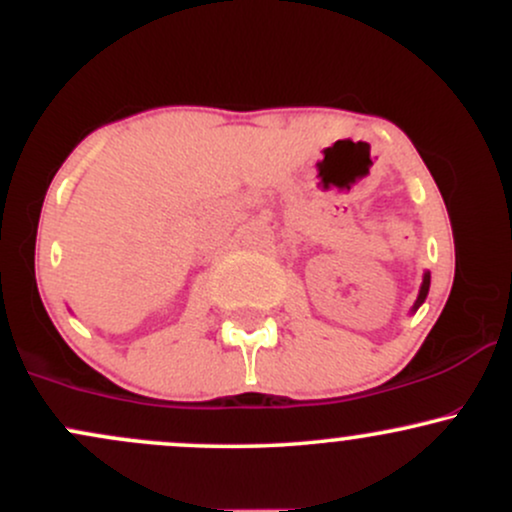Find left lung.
Here are the masks:
<instances>
[{"mask_svg": "<svg viewBox=\"0 0 512 512\" xmlns=\"http://www.w3.org/2000/svg\"><path fill=\"white\" fill-rule=\"evenodd\" d=\"M428 286H431V274H426V276H424V284H421L419 298H416V305H414V308H419V305L426 301V296H428Z\"/></svg>", "mask_w": 512, "mask_h": 512, "instance_id": "1", "label": "left lung"}]
</instances>
